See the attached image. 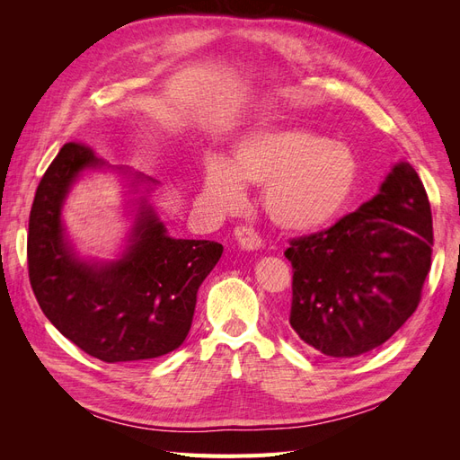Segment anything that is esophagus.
<instances>
[{"mask_svg":"<svg viewBox=\"0 0 460 460\" xmlns=\"http://www.w3.org/2000/svg\"><path fill=\"white\" fill-rule=\"evenodd\" d=\"M234 234H235V240H238V243L243 249H252V252H253V249H259L261 243H262L261 234L253 226H247V225L238 226Z\"/></svg>","mask_w":460,"mask_h":460,"instance_id":"1","label":"esophagus"}]
</instances>
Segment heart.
I'll use <instances>...</instances> for the list:
<instances>
[{"label":"heart","mask_w":460,"mask_h":460,"mask_svg":"<svg viewBox=\"0 0 460 460\" xmlns=\"http://www.w3.org/2000/svg\"><path fill=\"white\" fill-rule=\"evenodd\" d=\"M353 151L305 128H259L234 146L230 164L211 159L205 166V193L225 208L245 199L243 182L264 186V208L286 230L328 225L357 186Z\"/></svg>","instance_id":"1"}]
</instances>
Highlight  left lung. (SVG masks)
I'll list each match as a JSON object with an SVG mask.
<instances>
[{"label":"left lung","mask_w":460,"mask_h":460,"mask_svg":"<svg viewBox=\"0 0 460 460\" xmlns=\"http://www.w3.org/2000/svg\"><path fill=\"white\" fill-rule=\"evenodd\" d=\"M431 247L428 193L412 166L399 163L358 211L289 240L291 328L333 358L378 349L419 307Z\"/></svg>","instance_id":"obj_1"}]
</instances>
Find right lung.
<instances>
[{"mask_svg": "<svg viewBox=\"0 0 460 460\" xmlns=\"http://www.w3.org/2000/svg\"><path fill=\"white\" fill-rule=\"evenodd\" d=\"M95 164L100 161L88 144L68 142L40 180L26 240L36 301L66 340L105 363L166 355L186 340L198 289L222 245L174 240L146 211L120 261L105 267L80 262L63 238L59 211L78 172Z\"/></svg>", "mask_w": 460, "mask_h": 460, "instance_id": "right-lung-1", "label": "right lung"}]
</instances>
